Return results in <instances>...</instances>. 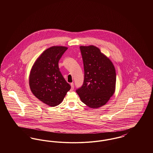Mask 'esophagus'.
Returning a JSON list of instances; mask_svg holds the SVG:
<instances>
[{"instance_id": "obj_1", "label": "esophagus", "mask_w": 153, "mask_h": 153, "mask_svg": "<svg viewBox=\"0 0 153 153\" xmlns=\"http://www.w3.org/2000/svg\"><path fill=\"white\" fill-rule=\"evenodd\" d=\"M71 89L73 90V89H74V84H73V82H72L71 84Z\"/></svg>"}]
</instances>
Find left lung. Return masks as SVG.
I'll return each mask as SVG.
<instances>
[{
	"label": "left lung",
	"mask_w": 153,
	"mask_h": 153,
	"mask_svg": "<svg viewBox=\"0 0 153 153\" xmlns=\"http://www.w3.org/2000/svg\"><path fill=\"white\" fill-rule=\"evenodd\" d=\"M80 49L84 79L76 92L82 102L89 107H100L115 92L117 79L115 67L109 58L95 46H81Z\"/></svg>",
	"instance_id": "8db88e82"
}]
</instances>
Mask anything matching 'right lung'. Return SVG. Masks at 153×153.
Returning a JSON list of instances; mask_svg holds the SVG:
<instances>
[{"label": "right lung", "mask_w": 153, "mask_h": 153, "mask_svg": "<svg viewBox=\"0 0 153 153\" xmlns=\"http://www.w3.org/2000/svg\"><path fill=\"white\" fill-rule=\"evenodd\" d=\"M68 49L54 46L47 49L36 59L29 76L30 89L37 99L54 107L59 105L71 89L59 71L58 62Z\"/></svg>", "instance_id": "right-lung-1"}]
</instances>
